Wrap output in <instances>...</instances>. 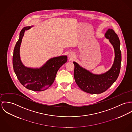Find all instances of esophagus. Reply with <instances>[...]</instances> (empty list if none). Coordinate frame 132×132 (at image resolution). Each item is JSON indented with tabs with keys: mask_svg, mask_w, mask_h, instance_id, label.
<instances>
[{
	"mask_svg": "<svg viewBox=\"0 0 132 132\" xmlns=\"http://www.w3.org/2000/svg\"><path fill=\"white\" fill-rule=\"evenodd\" d=\"M68 57H69V58L70 59H73L75 57V54H74V53L73 52H70L69 54Z\"/></svg>",
	"mask_w": 132,
	"mask_h": 132,
	"instance_id": "esophagus-1",
	"label": "esophagus"
}]
</instances>
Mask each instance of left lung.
Wrapping results in <instances>:
<instances>
[{
  "label": "left lung",
  "instance_id": "left-lung-1",
  "mask_svg": "<svg viewBox=\"0 0 132 132\" xmlns=\"http://www.w3.org/2000/svg\"><path fill=\"white\" fill-rule=\"evenodd\" d=\"M114 48L115 57L111 68L105 73L96 74L73 62L75 81L81 90L89 94H101L110 88L116 81L119 75L121 61L120 41L117 34L112 29H108L105 33Z\"/></svg>",
  "mask_w": 132,
  "mask_h": 132
}]
</instances>
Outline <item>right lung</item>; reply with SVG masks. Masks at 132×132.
Here are the masks:
<instances>
[{
    "label": "right lung",
    "mask_w": 132,
    "mask_h": 132,
    "mask_svg": "<svg viewBox=\"0 0 132 132\" xmlns=\"http://www.w3.org/2000/svg\"><path fill=\"white\" fill-rule=\"evenodd\" d=\"M32 27H25L20 33L14 50L13 68L18 79L24 87L34 91H43L53 84L59 68L67 61V56H60L51 58L39 68L26 67L20 58V49L25 31Z\"/></svg>",
    "instance_id": "right-lung-1"
}]
</instances>
